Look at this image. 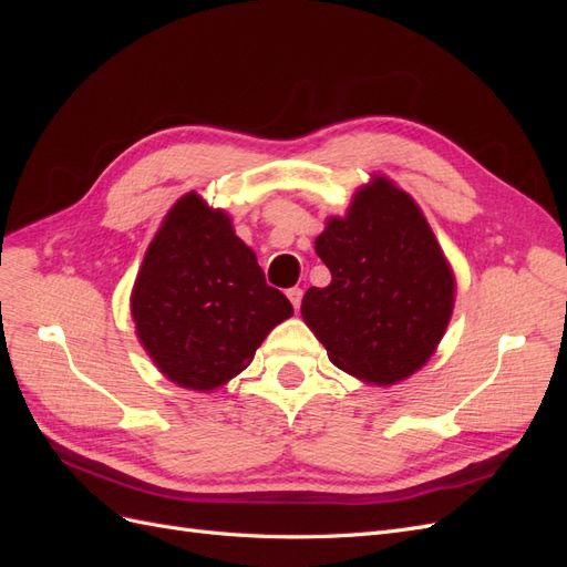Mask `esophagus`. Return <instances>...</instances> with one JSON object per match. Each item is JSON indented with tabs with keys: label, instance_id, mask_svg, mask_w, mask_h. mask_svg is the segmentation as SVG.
<instances>
[{
	"label": "esophagus",
	"instance_id": "1",
	"mask_svg": "<svg viewBox=\"0 0 567 567\" xmlns=\"http://www.w3.org/2000/svg\"><path fill=\"white\" fill-rule=\"evenodd\" d=\"M286 296H288L290 305H293V310L298 312V310H300V302H302V290H300V288H290Z\"/></svg>",
	"mask_w": 567,
	"mask_h": 567
}]
</instances>
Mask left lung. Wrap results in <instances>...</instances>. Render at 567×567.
<instances>
[{
	"mask_svg": "<svg viewBox=\"0 0 567 567\" xmlns=\"http://www.w3.org/2000/svg\"><path fill=\"white\" fill-rule=\"evenodd\" d=\"M315 250L331 269L307 288L302 319L331 362L367 385H394L425 367L447 331L456 279L419 203L371 175Z\"/></svg>",
	"mask_w": 567,
	"mask_h": 567,
	"instance_id": "obj_1",
	"label": "left lung"
}]
</instances>
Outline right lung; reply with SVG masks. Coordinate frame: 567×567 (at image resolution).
I'll list each match as a JSON object with an SVG mask.
<instances>
[{"label":"right lung","mask_w":567,"mask_h":567,"mask_svg":"<svg viewBox=\"0 0 567 567\" xmlns=\"http://www.w3.org/2000/svg\"><path fill=\"white\" fill-rule=\"evenodd\" d=\"M130 312L151 362L179 388L213 392L241 373L274 326L293 317L265 284L231 217L184 194L151 238Z\"/></svg>","instance_id":"add662e5"}]
</instances>
